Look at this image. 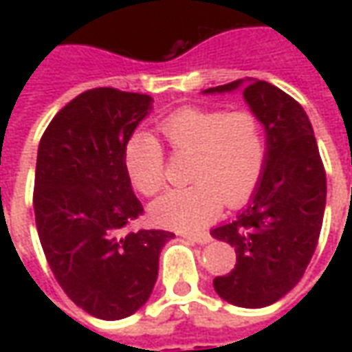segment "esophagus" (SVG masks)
<instances>
[{"mask_svg": "<svg viewBox=\"0 0 352 352\" xmlns=\"http://www.w3.org/2000/svg\"><path fill=\"white\" fill-rule=\"evenodd\" d=\"M177 236L184 237L188 241H194L198 245H206L211 241V236L207 232H186V230H177Z\"/></svg>", "mask_w": 352, "mask_h": 352, "instance_id": "esophagus-1", "label": "esophagus"}]
</instances>
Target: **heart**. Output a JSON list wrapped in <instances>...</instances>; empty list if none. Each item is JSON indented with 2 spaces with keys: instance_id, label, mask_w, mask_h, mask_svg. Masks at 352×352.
I'll return each mask as SVG.
<instances>
[{
  "instance_id": "1",
  "label": "heart",
  "mask_w": 352,
  "mask_h": 352,
  "mask_svg": "<svg viewBox=\"0 0 352 352\" xmlns=\"http://www.w3.org/2000/svg\"><path fill=\"white\" fill-rule=\"evenodd\" d=\"M162 133L175 153L194 154L190 186L173 188L153 201L154 221L179 230L206 226L221 214L222 204L243 206L258 186L265 164V138L251 111L179 109L164 118ZM124 166L133 188L145 196L166 184L164 148L148 131H135L124 148Z\"/></svg>"
}]
</instances>
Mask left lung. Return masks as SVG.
<instances>
[{
    "mask_svg": "<svg viewBox=\"0 0 352 352\" xmlns=\"http://www.w3.org/2000/svg\"><path fill=\"white\" fill-rule=\"evenodd\" d=\"M243 90L265 131L264 173L236 221L211 236L236 249V267L214 277L222 300L237 307L272 305L302 279L317 249L326 206V173L302 105L265 80L239 79L204 94Z\"/></svg>",
    "mask_w": 352,
    "mask_h": 352,
    "instance_id": "obj_1",
    "label": "left lung"
}]
</instances>
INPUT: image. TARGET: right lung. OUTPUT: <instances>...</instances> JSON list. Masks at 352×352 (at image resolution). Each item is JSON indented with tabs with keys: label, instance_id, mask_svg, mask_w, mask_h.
<instances>
[{
	"label": "right lung",
	"instance_id": "obj_1",
	"mask_svg": "<svg viewBox=\"0 0 352 352\" xmlns=\"http://www.w3.org/2000/svg\"><path fill=\"white\" fill-rule=\"evenodd\" d=\"M153 109L146 94L92 88L50 120L37 151V234L58 285L80 309L118 320L141 309L158 279L166 230L126 232L143 213L124 148Z\"/></svg>",
	"mask_w": 352,
	"mask_h": 352
}]
</instances>
